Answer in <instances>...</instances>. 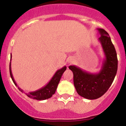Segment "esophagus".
<instances>
[{"label":"esophagus","mask_w":126,"mask_h":126,"mask_svg":"<svg viewBox=\"0 0 126 126\" xmlns=\"http://www.w3.org/2000/svg\"><path fill=\"white\" fill-rule=\"evenodd\" d=\"M72 62H73V60H70L69 61V63H72Z\"/></svg>","instance_id":"esophagus-1"}]
</instances>
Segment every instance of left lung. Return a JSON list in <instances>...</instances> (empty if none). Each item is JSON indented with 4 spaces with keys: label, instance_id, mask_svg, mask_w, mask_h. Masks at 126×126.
<instances>
[{
    "label": "left lung",
    "instance_id": "obj_1",
    "mask_svg": "<svg viewBox=\"0 0 126 126\" xmlns=\"http://www.w3.org/2000/svg\"><path fill=\"white\" fill-rule=\"evenodd\" d=\"M97 30L101 35L99 41L105 56L100 71L90 73L75 65L68 67L74 74V84L78 94L90 100L98 99L107 92L115 79L118 67L117 52L109 34L103 29Z\"/></svg>",
    "mask_w": 126,
    "mask_h": 126
}]
</instances>
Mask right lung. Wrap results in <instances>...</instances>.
Masks as SVG:
<instances>
[{
    "mask_svg": "<svg viewBox=\"0 0 126 126\" xmlns=\"http://www.w3.org/2000/svg\"><path fill=\"white\" fill-rule=\"evenodd\" d=\"M11 61H10V64H9V72H10V76L12 79L13 83H15L16 86H18L17 84L16 83L15 81L13 76L12 74V72H11ZM66 66H64L63 68H60V69L58 70L53 77L52 78L50 81L47 83L45 86L41 88L40 89L37 90L34 92H30L28 94L26 93V95L30 98H32L33 99H36V100H38V101H42V100H45V99H49L52 96V95L55 94V92L56 90L58 85L59 84L60 79H61V76L63 75V72L66 70ZM18 88L19 90L21 91L22 92H24L23 90H22L20 88H19L18 86Z\"/></svg>",
    "mask_w": 126,
    "mask_h": 126,
    "instance_id": "add662e5",
    "label": "right lung"
}]
</instances>
